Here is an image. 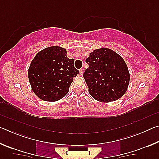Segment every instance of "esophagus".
<instances>
[{
	"label": "esophagus",
	"mask_w": 159,
	"mask_h": 159,
	"mask_svg": "<svg viewBox=\"0 0 159 159\" xmlns=\"http://www.w3.org/2000/svg\"><path fill=\"white\" fill-rule=\"evenodd\" d=\"M79 72H80V74H83V68H80V70H79Z\"/></svg>",
	"instance_id": "1"
}]
</instances>
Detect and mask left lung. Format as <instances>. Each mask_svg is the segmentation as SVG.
Returning <instances> with one entry per match:
<instances>
[{"mask_svg": "<svg viewBox=\"0 0 159 159\" xmlns=\"http://www.w3.org/2000/svg\"><path fill=\"white\" fill-rule=\"evenodd\" d=\"M89 67L83 77L89 93L100 102L115 101L124 95L130 81L123 59L108 48L95 50L85 60Z\"/></svg>", "mask_w": 159, "mask_h": 159, "instance_id": "8db88e82", "label": "left lung"}]
</instances>
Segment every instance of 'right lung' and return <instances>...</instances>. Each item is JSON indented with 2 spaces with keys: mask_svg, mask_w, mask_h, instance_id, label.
I'll return each instance as SVG.
<instances>
[{
  "mask_svg": "<svg viewBox=\"0 0 159 159\" xmlns=\"http://www.w3.org/2000/svg\"><path fill=\"white\" fill-rule=\"evenodd\" d=\"M74 62V59L66 57V51L62 48L52 46L39 52L28 71L34 93L48 102L64 98L69 92L74 77L79 73Z\"/></svg>",
  "mask_w": 159,
  "mask_h": 159,
  "instance_id": "right-lung-1",
  "label": "right lung"
}]
</instances>
